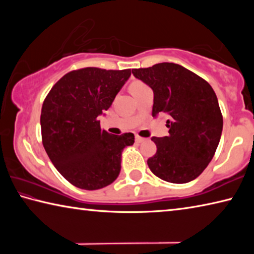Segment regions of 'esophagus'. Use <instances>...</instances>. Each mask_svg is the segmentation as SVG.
Here are the masks:
<instances>
[{
	"label": "esophagus",
	"instance_id": "1",
	"mask_svg": "<svg viewBox=\"0 0 254 254\" xmlns=\"http://www.w3.org/2000/svg\"><path fill=\"white\" fill-rule=\"evenodd\" d=\"M135 141L137 143H142V142H144L145 139H144V137L139 136V135H135Z\"/></svg>",
	"mask_w": 254,
	"mask_h": 254
}]
</instances>
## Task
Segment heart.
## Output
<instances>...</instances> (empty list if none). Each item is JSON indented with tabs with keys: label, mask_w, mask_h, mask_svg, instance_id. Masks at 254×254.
I'll use <instances>...</instances> for the list:
<instances>
[{
	"label": "heart",
	"mask_w": 254,
	"mask_h": 254,
	"mask_svg": "<svg viewBox=\"0 0 254 254\" xmlns=\"http://www.w3.org/2000/svg\"><path fill=\"white\" fill-rule=\"evenodd\" d=\"M143 84L141 83V81H133V83L131 84V86H130V89L131 88H134V87H139V86H142Z\"/></svg>",
	"instance_id": "obj_1"
}]
</instances>
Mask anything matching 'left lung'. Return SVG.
Wrapping results in <instances>:
<instances>
[{
  "label": "left lung",
  "instance_id": "obj_1",
  "mask_svg": "<svg viewBox=\"0 0 254 254\" xmlns=\"http://www.w3.org/2000/svg\"><path fill=\"white\" fill-rule=\"evenodd\" d=\"M153 91L152 117L166 115L169 134L152 137L157 152L148 159L152 173L186 184L203 173L214 157L223 130L216 94L207 81L173 63L132 69Z\"/></svg>",
  "mask_w": 254,
  "mask_h": 254
}]
</instances>
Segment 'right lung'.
Returning <instances> with one entry per match:
<instances>
[{
  "instance_id": "obj_1",
  "label": "right lung",
  "mask_w": 254,
  "mask_h": 254,
  "mask_svg": "<svg viewBox=\"0 0 254 254\" xmlns=\"http://www.w3.org/2000/svg\"><path fill=\"white\" fill-rule=\"evenodd\" d=\"M130 76L131 69L87 67L68 72L46 97L42 143L56 169L76 187L96 190L119 177L122 152L134 143V135L102 130L98 117L110 109Z\"/></svg>"
}]
</instances>
